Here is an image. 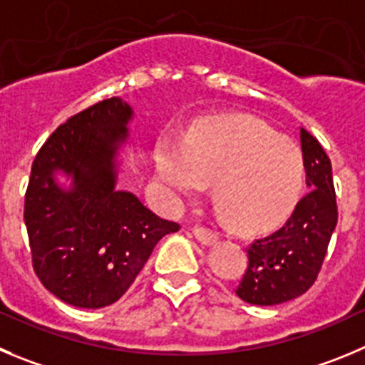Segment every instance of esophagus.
<instances>
[{
	"label": "esophagus",
	"instance_id": "esophagus-1",
	"mask_svg": "<svg viewBox=\"0 0 365 365\" xmlns=\"http://www.w3.org/2000/svg\"><path fill=\"white\" fill-rule=\"evenodd\" d=\"M192 234L196 236V240L203 245H214L217 241V234L212 232L210 229H207V227H202V225H196L192 229Z\"/></svg>",
	"mask_w": 365,
	"mask_h": 365
}]
</instances>
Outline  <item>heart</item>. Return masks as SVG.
<instances>
[{"instance_id":"1","label":"heart","mask_w":365,"mask_h":365,"mask_svg":"<svg viewBox=\"0 0 365 365\" xmlns=\"http://www.w3.org/2000/svg\"><path fill=\"white\" fill-rule=\"evenodd\" d=\"M156 176L176 196L212 183V200L237 229L259 230L288 216L306 180L301 148L247 117L205 120L180 142L160 138Z\"/></svg>"}]
</instances>
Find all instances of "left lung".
Returning <instances> with one entry per match:
<instances>
[{
    "instance_id": "left-lung-1",
    "label": "left lung",
    "mask_w": 365,
    "mask_h": 365,
    "mask_svg": "<svg viewBox=\"0 0 365 365\" xmlns=\"http://www.w3.org/2000/svg\"><path fill=\"white\" fill-rule=\"evenodd\" d=\"M308 194L281 229L248 245V264L236 288L248 304L274 306L312 288L336 227L331 162L315 136L301 128Z\"/></svg>"
}]
</instances>
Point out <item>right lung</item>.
I'll list each match as a JSON object with an SVG mask.
<instances>
[{
  "instance_id": "right-lung-1",
  "label": "right lung",
  "mask_w": 365,
  "mask_h": 365,
  "mask_svg": "<svg viewBox=\"0 0 365 365\" xmlns=\"http://www.w3.org/2000/svg\"><path fill=\"white\" fill-rule=\"evenodd\" d=\"M133 110L106 98L61 124L36 155L25 194L32 267L57 299L77 308L117 302L153 248L180 225L162 220L135 194L117 190V153ZM72 176L66 191L53 180Z\"/></svg>"
}]
</instances>
